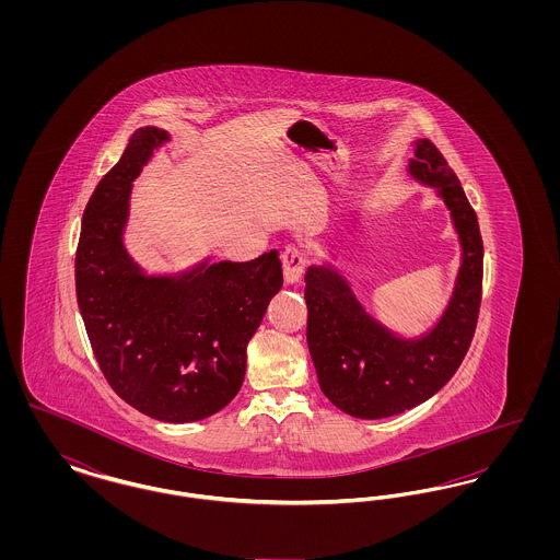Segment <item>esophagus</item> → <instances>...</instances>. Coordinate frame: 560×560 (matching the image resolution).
I'll list each match as a JSON object with an SVG mask.
<instances>
[{"label": "esophagus", "instance_id": "1", "mask_svg": "<svg viewBox=\"0 0 560 560\" xmlns=\"http://www.w3.org/2000/svg\"><path fill=\"white\" fill-rule=\"evenodd\" d=\"M281 260H283V277H285V281H288L290 285L298 283L300 277H302V272H304V268L308 265L306 254H304L300 247L290 245V247H285Z\"/></svg>", "mask_w": 560, "mask_h": 560}]
</instances>
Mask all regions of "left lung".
Wrapping results in <instances>:
<instances>
[{
  "label": "left lung",
  "instance_id": "left-lung-1",
  "mask_svg": "<svg viewBox=\"0 0 560 560\" xmlns=\"http://www.w3.org/2000/svg\"><path fill=\"white\" fill-rule=\"evenodd\" d=\"M407 172L443 199L462 247L441 319L418 338H402L373 319L338 268L313 265L304 275L306 342L320 390L338 409L363 420L397 416L436 395L466 357L479 319L482 240L477 213L428 138L413 142Z\"/></svg>",
  "mask_w": 560,
  "mask_h": 560
}]
</instances>
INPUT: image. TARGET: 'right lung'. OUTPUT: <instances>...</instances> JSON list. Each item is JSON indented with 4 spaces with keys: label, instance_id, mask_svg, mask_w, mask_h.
I'll use <instances>...</instances> for the list:
<instances>
[{
    "label": "right lung",
    "instance_id": "obj_1",
    "mask_svg": "<svg viewBox=\"0 0 560 560\" xmlns=\"http://www.w3.org/2000/svg\"><path fill=\"white\" fill-rule=\"evenodd\" d=\"M170 140L138 128L92 192L75 256L81 319L110 388L161 422L210 418L240 393L245 350L283 285L279 252L147 275L126 249L133 180Z\"/></svg>",
    "mask_w": 560,
    "mask_h": 560
}]
</instances>
